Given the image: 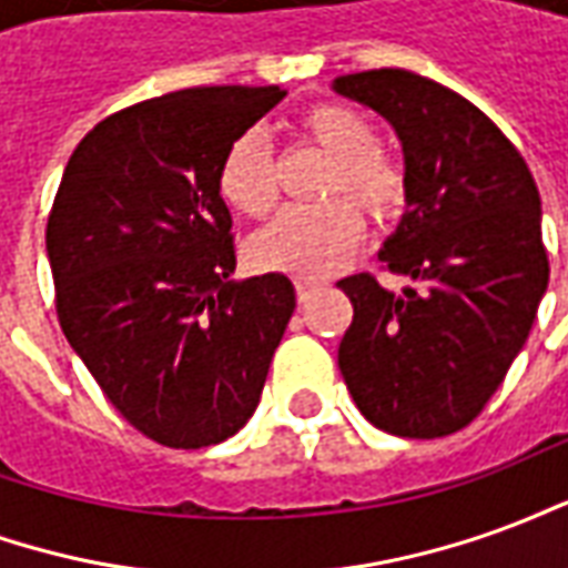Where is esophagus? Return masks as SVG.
<instances>
[{
  "instance_id": "esophagus-1",
  "label": "esophagus",
  "mask_w": 568,
  "mask_h": 568,
  "mask_svg": "<svg viewBox=\"0 0 568 568\" xmlns=\"http://www.w3.org/2000/svg\"><path fill=\"white\" fill-rule=\"evenodd\" d=\"M313 292H316V283H307V280H297L295 283V295L301 304H304V301H310V295H313Z\"/></svg>"
}]
</instances>
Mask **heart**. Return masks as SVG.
Returning <instances> with one entry per match:
<instances>
[{
	"mask_svg": "<svg viewBox=\"0 0 568 568\" xmlns=\"http://www.w3.org/2000/svg\"><path fill=\"white\" fill-rule=\"evenodd\" d=\"M297 133L332 158L322 182V206L283 210L248 243V258L261 271L320 280L344 264L365 234L358 210L374 224L395 222L410 197L405 163L381 149L374 118L349 103H316L297 118ZM219 194L248 219H264L276 206V161L258 130L240 133L219 166ZM334 196H346L334 201Z\"/></svg>",
	"mask_w": 568,
	"mask_h": 568,
	"instance_id": "obj_1",
	"label": "heart"
}]
</instances>
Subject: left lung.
I'll use <instances>...</instances> for the list:
<instances>
[{"mask_svg": "<svg viewBox=\"0 0 568 568\" xmlns=\"http://www.w3.org/2000/svg\"><path fill=\"white\" fill-rule=\"evenodd\" d=\"M334 91L381 112L402 140L410 197L381 261L419 283L395 295L371 273L341 280L353 322L337 365L368 423L444 438L487 407L548 288L536 179L514 142L438 81L371 69Z\"/></svg>", "mask_w": 568, "mask_h": 568, "instance_id": "8db88e82", "label": "left lung"}]
</instances>
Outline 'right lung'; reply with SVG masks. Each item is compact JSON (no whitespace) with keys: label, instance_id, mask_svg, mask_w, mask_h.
<instances>
[{"label":"right lung","instance_id":"add662e5","mask_svg":"<svg viewBox=\"0 0 568 568\" xmlns=\"http://www.w3.org/2000/svg\"><path fill=\"white\" fill-rule=\"evenodd\" d=\"M283 88H185L100 121L48 215L57 320L130 426L173 450L231 438L258 407L295 313L283 273L234 283L227 145Z\"/></svg>","mask_w":568,"mask_h":568}]
</instances>
